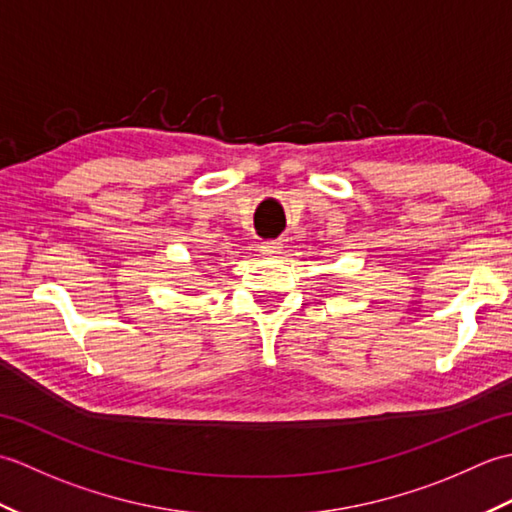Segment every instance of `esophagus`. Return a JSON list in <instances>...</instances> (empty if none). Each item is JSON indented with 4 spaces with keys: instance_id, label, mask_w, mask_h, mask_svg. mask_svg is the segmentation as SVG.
Listing matches in <instances>:
<instances>
[{
    "instance_id": "obj_1",
    "label": "esophagus",
    "mask_w": 512,
    "mask_h": 512,
    "mask_svg": "<svg viewBox=\"0 0 512 512\" xmlns=\"http://www.w3.org/2000/svg\"><path fill=\"white\" fill-rule=\"evenodd\" d=\"M259 248H262V253H266V255H277L281 250V244L279 242H264Z\"/></svg>"
}]
</instances>
